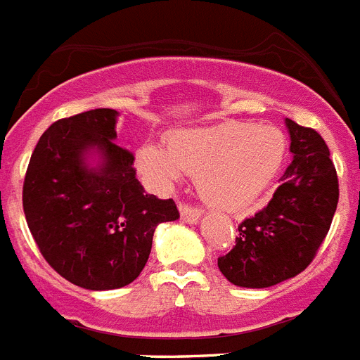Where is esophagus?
<instances>
[{
  "instance_id": "1",
  "label": "esophagus",
  "mask_w": 360,
  "mask_h": 360,
  "mask_svg": "<svg viewBox=\"0 0 360 360\" xmlns=\"http://www.w3.org/2000/svg\"><path fill=\"white\" fill-rule=\"evenodd\" d=\"M203 212L200 209L193 207V205H186V203H180V216H182L184 221L187 224H196L200 218H202Z\"/></svg>"
}]
</instances>
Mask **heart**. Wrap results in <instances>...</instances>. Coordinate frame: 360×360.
Wrapping results in <instances>:
<instances>
[{
    "label": "heart",
    "instance_id": "heart-1",
    "mask_svg": "<svg viewBox=\"0 0 360 360\" xmlns=\"http://www.w3.org/2000/svg\"><path fill=\"white\" fill-rule=\"evenodd\" d=\"M283 155L285 139L279 129L225 122L174 133L167 148L144 144L136 153V165L164 187L173 186L184 173L195 174L209 203L225 211H245L272 184Z\"/></svg>",
    "mask_w": 360,
    "mask_h": 360
}]
</instances>
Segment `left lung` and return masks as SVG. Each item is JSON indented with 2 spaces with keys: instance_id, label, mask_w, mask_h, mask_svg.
Listing matches in <instances>:
<instances>
[{
  "instance_id": "8db88e82",
  "label": "left lung",
  "mask_w": 360,
  "mask_h": 360,
  "mask_svg": "<svg viewBox=\"0 0 360 360\" xmlns=\"http://www.w3.org/2000/svg\"><path fill=\"white\" fill-rule=\"evenodd\" d=\"M290 165L266 207L238 225L236 245L218 257L238 287L266 288L303 272L316 257L339 202V180L323 136L287 119Z\"/></svg>"
}]
</instances>
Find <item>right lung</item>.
I'll list each match as a JSON object with an SVG mask.
<instances>
[{
	"label": "right lung",
	"mask_w": 360,
	"mask_h": 360,
	"mask_svg": "<svg viewBox=\"0 0 360 360\" xmlns=\"http://www.w3.org/2000/svg\"><path fill=\"white\" fill-rule=\"evenodd\" d=\"M117 113L84 111L53 122L32 153L23 211L37 249L57 274L88 290L139 278L162 221L180 218L173 200L148 195L135 157L117 146ZM95 150L97 168L87 164Z\"/></svg>",
	"instance_id": "right-lung-1"
}]
</instances>
